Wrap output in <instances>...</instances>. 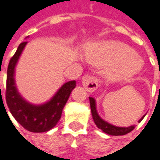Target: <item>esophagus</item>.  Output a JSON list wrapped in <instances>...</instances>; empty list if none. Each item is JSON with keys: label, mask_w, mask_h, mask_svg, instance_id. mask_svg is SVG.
<instances>
[{"label": "esophagus", "mask_w": 160, "mask_h": 160, "mask_svg": "<svg viewBox=\"0 0 160 160\" xmlns=\"http://www.w3.org/2000/svg\"><path fill=\"white\" fill-rule=\"evenodd\" d=\"M82 84L90 93L95 92L98 89V81H97L96 77H94L92 75H85V76H83L82 78Z\"/></svg>", "instance_id": "1"}]
</instances>
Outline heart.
I'll return each instance as SVG.
<instances>
[{
  "instance_id": "b5f03b06",
  "label": "heart",
  "mask_w": 160,
  "mask_h": 160,
  "mask_svg": "<svg viewBox=\"0 0 160 160\" xmlns=\"http://www.w3.org/2000/svg\"><path fill=\"white\" fill-rule=\"evenodd\" d=\"M86 58L97 66H109L107 75L114 81L132 78L141 72L142 60L129 46L117 41H103L89 45Z\"/></svg>"
}]
</instances>
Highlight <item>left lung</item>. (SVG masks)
Returning a JSON list of instances; mask_svg holds the SVG:
<instances>
[{"mask_svg":"<svg viewBox=\"0 0 160 160\" xmlns=\"http://www.w3.org/2000/svg\"><path fill=\"white\" fill-rule=\"evenodd\" d=\"M90 99V106H91V112H92V116H93V119H94V122L95 124L97 125V127L101 129L103 132H105L106 134L108 135H112V136H123V135H126L129 132H131L134 128H135V126H129V127H116V126H113L110 123H108L107 121L103 120L98 112V110H97V101L94 98H89ZM144 115L139 120V122H141L142 119H143Z\"/></svg>","mask_w":160,"mask_h":160,"instance_id":"left-lung-1","label":"left lung"}]
</instances>
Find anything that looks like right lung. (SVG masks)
<instances>
[{
	"mask_svg": "<svg viewBox=\"0 0 160 160\" xmlns=\"http://www.w3.org/2000/svg\"><path fill=\"white\" fill-rule=\"evenodd\" d=\"M27 43L23 42L18 46L16 53L9 62L6 78V104L13 117L25 129L35 133L47 132L53 128L59 122L63 107L72 90L76 87V81L63 83L55 95L43 104H32L27 101L19 94L15 79L16 66Z\"/></svg>",
	"mask_w": 160,
	"mask_h": 160,
	"instance_id": "1",
	"label": "right lung"
}]
</instances>
